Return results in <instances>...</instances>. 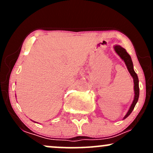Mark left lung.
Returning <instances> with one entry per match:
<instances>
[{
	"instance_id": "8db88e82",
	"label": "left lung",
	"mask_w": 153,
	"mask_h": 153,
	"mask_svg": "<svg viewBox=\"0 0 153 153\" xmlns=\"http://www.w3.org/2000/svg\"><path fill=\"white\" fill-rule=\"evenodd\" d=\"M114 48L115 52H117V54H118L119 57H121V59L124 61L125 63L126 66H127L128 71L130 73L131 76L132 77L133 80H134V100H133L132 103H131L130 107H129V110H128L127 113L126 114V115L124 116V117L123 119H125L127 117L129 116V114L131 113L133 109H134L135 105L137 103L139 96H140V88H139V79L137 77V75L135 73L134 71V66H133V62L131 60V58L129 54L127 53V51L125 49H124L119 45H115L114 47Z\"/></svg>"
}]
</instances>
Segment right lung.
<instances>
[{
  "mask_svg": "<svg viewBox=\"0 0 153 153\" xmlns=\"http://www.w3.org/2000/svg\"><path fill=\"white\" fill-rule=\"evenodd\" d=\"M33 122H34V121H33Z\"/></svg>",
  "mask_w": 153,
  "mask_h": 153,
  "instance_id": "right-lung-1",
  "label": "right lung"
}]
</instances>
